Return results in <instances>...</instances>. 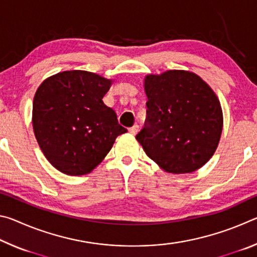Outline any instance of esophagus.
Listing matches in <instances>:
<instances>
[{"mask_svg": "<svg viewBox=\"0 0 257 257\" xmlns=\"http://www.w3.org/2000/svg\"><path fill=\"white\" fill-rule=\"evenodd\" d=\"M138 132H139V125L138 124H135V125H133L132 128H129V133L132 135H136Z\"/></svg>", "mask_w": 257, "mask_h": 257, "instance_id": "34e87169", "label": "esophagus"}]
</instances>
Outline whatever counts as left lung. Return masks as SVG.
<instances>
[{
  "label": "left lung",
  "instance_id": "obj_1",
  "mask_svg": "<svg viewBox=\"0 0 257 257\" xmlns=\"http://www.w3.org/2000/svg\"><path fill=\"white\" fill-rule=\"evenodd\" d=\"M147 124L136 139L165 172L182 175L207 163L219 145L222 107L206 81L187 70L145 76Z\"/></svg>",
  "mask_w": 257,
  "mask_h": 257
}]
</instances>
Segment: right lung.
<instances>
[{
    "label": "right lung",
    "instance_id": "right-lung-1",
    "mask_svg": "<svg viewBox=\"0 0 257 257\" xmlns=\"http://www.w3.org/2000/svg\"><path fill=\"white\" fill-rule=\"evenodd\" d=\"M112 85L94 72L62 71L42 82L34 96L33 129L47 161L68 176L92 172L127 133L102 98Z\"/></svg>",
    "mask_w": 257,
    "mask_h": 257
}]
</instances>
